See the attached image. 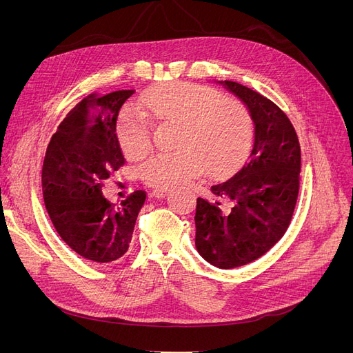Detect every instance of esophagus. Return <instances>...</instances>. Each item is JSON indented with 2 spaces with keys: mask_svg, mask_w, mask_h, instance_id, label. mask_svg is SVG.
Masks as SVG:
<instances>
[{
  "mask_svg": "<svg viewBox=\"0 0 353 353\" xmlns=\"http://www.w3.org/2000/svg\"><path fill=\"white\" fill-rule=\"evenodd\" d=\"M169 194V190L168 188H163V187H156L153 191H152V196L156 197V199H163Z\"/></svg>",
  "mask_w": 353,
  "mask_h": 353,
  "instance_id": "esophagus-1",
  "label": "esophagus"
}]
</instances>
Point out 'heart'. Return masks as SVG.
Here are the masks:
<instances>
[{
  "label": "heart",
  "instance_id": "1",
  "mask_svg": "<svg viewBox=\"0 0 353 353\" xmlns=\"http://www.w3.org/2000/svg\"><path fill=\"white\" fill-rule=\"evenodd\" d=\"M141 109L128 108L119 119V137L125 152L138 157L150 147V121L175 123L179 147L174 153H160L143 165L145 183L170 187L184 183L206 169L219 174L237 165L252 140L248 109L234 99L187 82H165L141 97Z\"/></svg>",
  "mask_w": 353,
  "mask_h": 353
}]
</instances>
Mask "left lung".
<instances>
[{
	"label": "left lung",
	"instance_id": "obj_1",
	"mask_svg": "<svg viewBox=\"0 0 353 353\" xmlns=\"http://www.w3.org/2000/svg\"><path fill=\"white\" fill-rule=\"evenodd\" d=\"M245 104L254 125L253 147L236 174L197 199L196 249L210 265L231 270L253 262L279 241L299 194L301 145L285 113L259 92L219 81Z\"/></svg>",
	"mask_w": 353,
	"mask_h": 353
}]
</instances>
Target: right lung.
Listing matches in <instances>:
<instances>
[{
    "instance_id": "add662e5",
    "label": "right lung",
    "mask_w": 353,
    "mask_h": 353,
    "mask_svg": "<svg viewBox=\"0 0 353 353\" xmlns=\"http://www.w3.org/2000/svg\"><path fill=\"white\" fill-rule=\"evenodd\" d=\"M134 92L92 94L74 105L51 137L42 165V194L52 225L73 252L97 263L126 253L145 201L144 191H135L114 208L101 191L103 181L125 163L116 121Z\"/></svg>"
}]
</instances>
